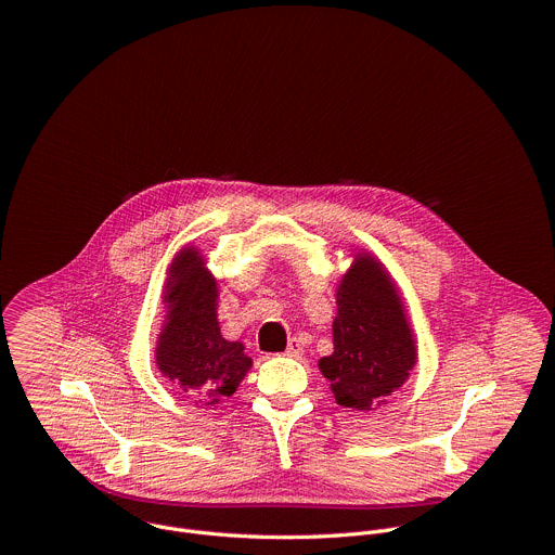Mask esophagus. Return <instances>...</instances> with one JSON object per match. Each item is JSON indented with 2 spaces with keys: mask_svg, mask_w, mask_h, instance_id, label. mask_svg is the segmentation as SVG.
Segmentation results:
<instances>
[{
  "mask_svg": "<svg viewBox=\"0 0 555 555\" xmlns=\"http://www.w3.org/2000/svg\"><path fill=\"white\" fill-rule=\"evenodd\" d=\"M285 354H287V357H300V354H302V341H300L298 337H292L289 344H287V348H285Z\"/></svg>",
  "mask_w": 555,
  "mask_h": 555,
  "instance_id": "34e87169",
  "label": "esophagus"
}]
</instances>
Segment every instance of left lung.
Here are the masks:
<instances>
[{"mask_svg":"<svg viewBox=\"0 0 555 555\" xmlns=\"http://www.w3.org/2000/svg\"><path fill=\"white\" fill-rule=\"evenodd\" d=\"M333 354L320 359L337 405L367 410L399 390L416 361L403 309L382 266L359 257L337 289Z\"/></svg>","mask_w":555,"mask_h":555,"instance_id":"1","label":"left lung"}]
</instances>
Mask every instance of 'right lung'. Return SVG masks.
I'll use <instances>...</instances> for the list:
<instances>
[{"label": "right lung", "mask_w": 555, "mask_h": 555, "mask_svg": "<svg viewBox=\"0 0 555 555\" xmlns=\"http://www.w3.org/2000/svg\"><path fill=\"white\" fill-rule=\"evenodd\" d=\"M169 322L156 348L160 373L184 395L203 403L233 397L250 371L244 344L220 335L216 318V281L196 253L184 250L173 263Z\"/></svg>", "instance_id": "obj_1"}]
</instances>
